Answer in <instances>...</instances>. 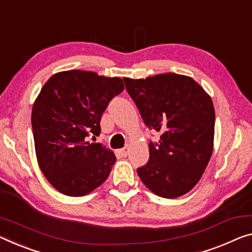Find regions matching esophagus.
Wrapping results in <instances>:
<instances>
[{
    "label": "esophagus",
    "instance_id": "obj_1",
    "mask_svg": "<svg viewBox=\"0 0 252 252\" xmlns=\"http://www.w3.org/2000/svg\"><path fill=\"white\" fill-rule=\"evenodd\" d=\"M128 152H129L128 148H123L118 151V153L121 154V157H123V158H126L127 156H128Z\"/></svg>",
    "mask_w": 252,
    "mask_h": 252
}]
</instances>
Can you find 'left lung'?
Listing matches in <instances>:
<instances>
[{
    "label": "left lung",
    "instance_id": "obj_1",
    "mask_svg": "<svg viewBox=\"0 0 252 252\" xmlns=\"http://www.w3.org/2000/svg\"><path fill=\"white\" fill-rule=\"evenodd\" d=\"M124 81L145 125L161 133L158 143H149L150 158L137 169L138 177L160 197L185 195L202 178L213 153L211 96L191 77L176 73Z\"/></svg>",
    "mask_w": 252,
    "mask_h": 252
}]
</instances>
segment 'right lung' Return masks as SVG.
Here are the masks:
<instances>
[{
  "instance_id": "obj_1",
  "label": "right lung",
  "mask_w": 252,
  "mask_h": 252,
  "mask_svg": "<svg viewBox=\"0 0 252 252\" xmlns=\"http://www.w3.org/2000/svg\"><path fill=\"white\" fill-rule=\"evenodd\" d=\"M124 90L119 77L71 69L54 74L33 103L32 133L38 164L54 188L84 196L104 183L116 157L87 137L101 131V116Z\"/></svg>"
}]
</instances>
